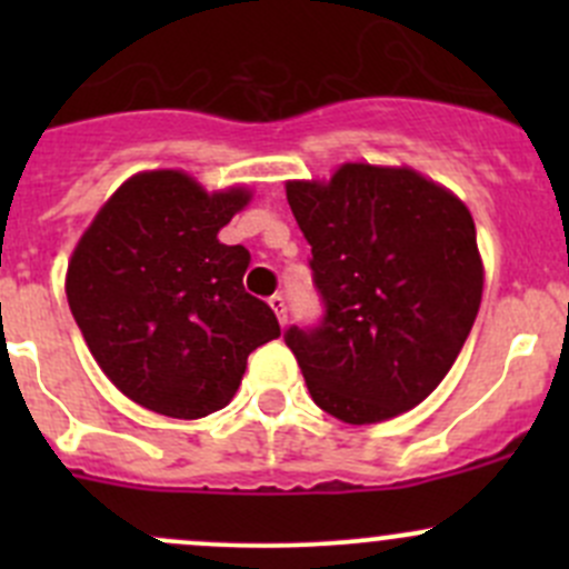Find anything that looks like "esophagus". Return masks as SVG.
<instances>
[{
	"label": "esophagus",
	"mask_w": 569,
	"mask_h": 569,
	"mask_svg": "<svg viewBox=\"0 0 569 569\" xmlns=\"http://www.w3.org/2000/svg\"><path fill=\"white\" fill-rule=\"evenodd\" d=\"M269 306H272L274 317H278L280 325H286V313H289V308H286V297H283V295L269 297Z\"/></svg>",
	"instance_id": "obj_1"
}]
</instances>
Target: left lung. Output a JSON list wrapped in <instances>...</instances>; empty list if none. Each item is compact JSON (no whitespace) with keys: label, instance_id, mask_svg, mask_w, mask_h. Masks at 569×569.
<instances>
[{"label":"left lung","instance_id":"left-lung-1","mask_svg":"<svg viewBox=\"0 0 569 569\" xmlns=\"http://www.w3.org/2000/svg\"><path fill=\"white\" fill-rule=\"evenodd\" d=\"M311 244L317 325L283 332L313 401L347 423L421 405L460 355L481 302L473 217L407 168L343 164L286 183Z\"/></svg>","mask_w":569,"mask_h":569}]
</instances>
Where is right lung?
I'll return each mask as SVG.
<instances>
[{
    "label": "right lung",
    "instance_id": "right-lung-1",
    "mask_svg": "<svg viewBox=\"0 0 569 569\" xmlns=\"http://www.w3.org/2000/svg\"><path fill=\"white\" fill-rule=\"evenodd\" d=\"M248 200L153 170L129 178L79 239L68 306L96 363L137 405L209 416L237 393L252 349L280 336L272 308L244 291L250 252L217 239Z\"/></svg>",
    "mask_w": 569,
    "mask_h": 569
}]
</instances>
